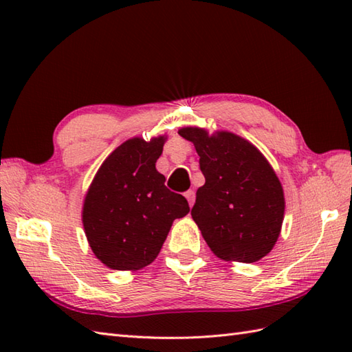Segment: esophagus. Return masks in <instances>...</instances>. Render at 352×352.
<instances>
[{
  "label": "esophagus",
  "mask_w": 352,
  "mask_h": 352,
  "mask_svg": "<svg viewBox=\"0 0 352 352\" xmlns=\"http://www.w3.org/2000/svg\"><path fill=\"white\" fill-rule=\"evenodd\" d=\"M184 197H186V199L189 201V206L192 207L193 203H195V192H193V190H188V192L184 193Z\"/></svg>",
  "instance_id": "1"
}]
</instances>
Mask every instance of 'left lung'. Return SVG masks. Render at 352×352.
<instances>
[{"label": "left lung", "instance_id": "left-lung-1", "mask_svg": "<svg viewBox=\"0 0 352 352\" xmlns=\"http://www.w3.org/2000/svg\"><path fill=\"white\" fill-rule=\"evenodd\" d=\"M195 145L206 183L197 190L192 218L216 257L254 263L272 251L284 219V192L266 157L230 131L208 134L184 126Z\"/></svg>", "mask_w": 352, "mask_h": 352}]
</instances>
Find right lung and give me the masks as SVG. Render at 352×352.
<instances>
[{"instance_id":"1","label":"right lung","mask_w":352,"mask_h":352,"mask_svg":"<svg viewBox=\"0 0 352 352\" xmlns=\"http://www.w3.org/2000/svg\"><path fill=\"white\" fill-rule=\"evenodd\" d=\"M166 136L124 142L89 186L81 221L91 250L110 269L138 271L153 263L172 222L190 210L155 169Z\"/></svg>"}]
</instances>
